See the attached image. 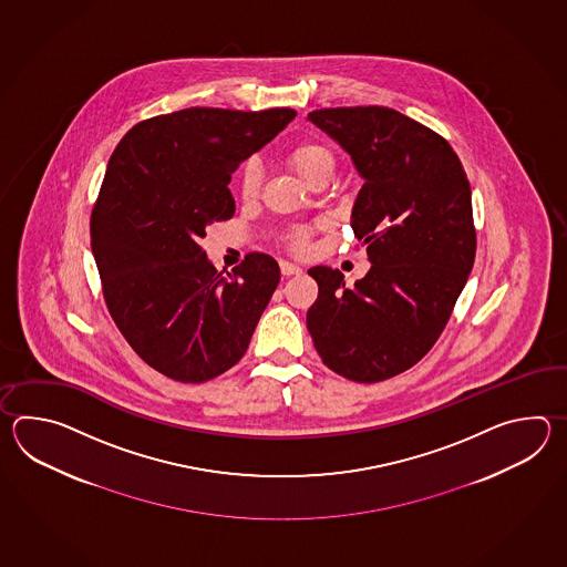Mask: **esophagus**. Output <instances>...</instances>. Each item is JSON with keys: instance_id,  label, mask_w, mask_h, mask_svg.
<instances>
[{"instance_id": "esophagus-1", "label": "esophagus", "mask_w": 567, "mask_h": 567, "mask_svg": "<svg viewBox=\"0 0 567 567\" xmlns=\"http://www.w3.org/2000/svg\"><path fill=\"white\" fill-rule=\"evenodd\" d=\"M279 269H281V274H284L286 278L301 274V267L296 266V264H289V261H281V264H279Z\"/></svg>"}]
</instances>
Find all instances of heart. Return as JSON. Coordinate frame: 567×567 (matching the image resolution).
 Listing matches in <instances>:
<instances>
[{
    "instance_id": "1",
    "label": "heart",
    "mask_w": 567,
    "mask_h": 567,
    "mask_svg": "<svg viewBox=\"0 0 567 567\" xmlns=\"http://www.w3.org/2000/svg\"><path fill=\"white\" fill-rule=\"evenodd\" d=\"M288 164L291 169L301 176L308 184H312L318 178H330V174L334 172L337 166V157L334 152L318 140H306L300 144L293 145L288 152ZM259 184H261V169L255 164L249 162L245 164V168L239 174V196L243 200H254L257 193H259ZM318 225H301V227H293L288 233V245L291 251L296 254H306L310 247V239H312L313 230Z\"/></svg>"
}]
</instances>
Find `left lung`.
Here are the masks:
<instances>
[{"label": "left lung", "mask_w": 567, "mask_h": 567, "mask_svg": "<svg viewBox=\"0 0 567 567\" xmlns=\"http://www.w3.org/2000/svg\"><path fill=\"white\" fill-rule=\"evenodd\" d=\"M308 120L364 181L350 227L371 269L349 288L338 269L312 267L318 300L306 324L328 369L379 383L422 361L466 286L476 255L471 182L442 135L395 109H318Z\"/></svg>", "instance_id": "1"}]
</instances>
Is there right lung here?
Listing matches in <instances>:
<instances>
[{
    "mask_svg": "<svg viewBox=\"0 0 567 567\" xmlns=\"http://www.w3.org/2000/svg\"><path fill=\"white\" fill-rule=\"evenodd\" d=\"M296 111L190 107L133 125L109 159L91 213V249L109 313L157 373L205 383L241 361L279 284L249 254L223 276L206 227L235 215L230 174Z\"/></svg>",
    "mask_w": 567,
    "mask_h": 567,
    "instance_id": "right-lung-1",
    "label": "right lung"
}]
</instances>
